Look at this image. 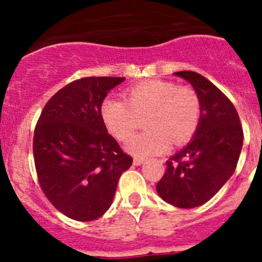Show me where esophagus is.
I'll list each match as a JSON object with an SVG mask.
<instances>
[{
	"label": "esophagus",
	"instance_id": "esophagus-1",
	"mask_svg": "<svg viewBox=\"0 0 262 262\" xmlns=\"http://www.w3.org/2000/svg\"><path fill=\"white\" fill-rule=\"evenodd\" d=\"M143 163H144L143 158H134V160H133V165L134 166H141V165H143Z\"/></svg>",
	"mask_w": 262,
	"mask_h": 262
}]
</instances>
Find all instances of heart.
Here are the masks:
<instances>
[{
  "label": "heart",
  "instance_id": "obj_1",
  "mask_svg": "<svg viewBox=\"0 0 262 262\" xmlns=\"http://www.w3.org/2000/svg\"><path fill=\"white\" fill-rule=\"evenodd\" d=\"M200 101L190 87L178 86L163 80L143 81L130 87L125 102L105 99L101 116L105 125L116 139L125 142L146 118L148 130L129 141L126 150L138 158L161 155L171 146L186 143L196 132L200 121Z\"/></svg>",
  "mask_w": 262,
  "mask_h": 262
}]
</instances>
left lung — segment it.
I'll return each mask as SVG.
<instances>
[{
    "label": "left lung",
    "mask_w": 262,
    "mask_h": 262,
    "mask_svg": "<svg viewBox=\"0 0 262 262\" xmlns=\"http://www.w3.org/2000/svg\"><path fill=\"white\" fill-rule=\"evenodd\" d=\"M192 86L200 101V121L192 139L166 162L158 195L178 208L203 205L236 170L244 130L236 107L216 86L191 71L173 73Z\"/></svg>",
    "instance_id": "obj_1"
}]
</instances>
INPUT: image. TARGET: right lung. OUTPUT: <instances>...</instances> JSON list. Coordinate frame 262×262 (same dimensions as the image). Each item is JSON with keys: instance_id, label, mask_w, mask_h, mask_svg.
<instances>
[{"instance_id": "1", "label": "right lung", "mask_w": 262, "mask_h": 262, "mask_svg": "<svg viewBox=\"0 0 262 262\" xmlns=\"http://www.w3.org/2000/svg\"><path fill=\"white\" fill-rule=\"evenodd\" d=\"M124 77H84L47 102L34 132L38 180L48 200L68 218L89 222L112 205L119 178L132 166L107 133L101 104Z\"/></svg>"}]
</instances>
